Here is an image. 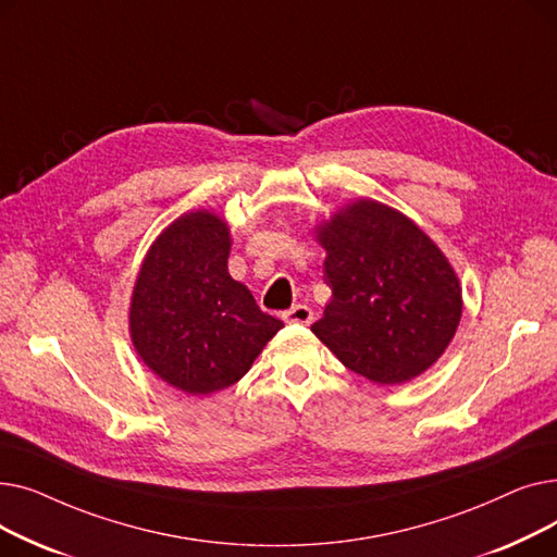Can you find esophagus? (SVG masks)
Segmentation results:
<instances>
[{
	"mask_svg": "<svg viewBox=\"0 0 557 557\" xmlns=\"http://www.w3.org/2000/svg\"><path fill=\"white\" fill-rule=\"evenodd\" d=\"M282 320L290 325H309L313 320V311L307 305H296L282 313Z\"/></svg>",
	"mask_w": 557,
	"mask_h": 557,
	"instance_id": "esophagus-1",
	"label": "esophagus"
}]
</instances>
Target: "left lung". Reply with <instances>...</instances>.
<instances>
[{"label": "left lung", "instance_id": "left-lung-1", "mask_svg": "<svg viewBox=\"0 0 557 557\" xmlns=\"http://www.w3.org/2000/svg\"><path fill=\"white\" fill-rule=\"evenodd\" d=\"M332 300L311 332L374 384H404L445 352L462 313L447 257L404 214L347 205L318 227Z\"/></svg>", "mask_w": 557, "mask_h": 557}]
</instances>
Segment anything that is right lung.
<instances>
[{"label":"right lung","mask_w":557,"mask_h":557,"mask_svg":"<svg viewBox=\"0 0 557 557\" xmlns=\"http://www.w3.org/2000/svg\"><path fill=\"white\" fill-rule=\"evenodd\" d=\"M230 230L210 212L173 221L146 255L131 336L160 379L189 395L223 391L250 370L284 323L227 273Z\"/></svg>","instance_id":"add662e5"}]
</instances>
